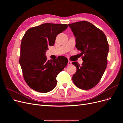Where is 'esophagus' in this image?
Returning <instances> with one entry per match:
<instances>
[{
  "mask_svg": "<svg viewBox=\"0 0 123 123\" xmlns=\"http://www.w3.org/2000/svg\"><path fill=\"white\" fill-rule=\"evenodd\" d=\"M71 63H72V62H71L70 61H68V65H71Z\"/></svg>",
  "mask_w": 123,
  "mask_h": 123,
  "instance_id": "1",
  "label": "esophagus"
}]
</instances>
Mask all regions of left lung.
I'll list each match as a JSON object with an SVG mask.
<instances>
[{
    "label": "left lung",
    "instance_id": "left-lung-1",
    "mask_svg": "<svg viewBox=\"0 0 123 123\" xmlns=\"http://www.w3.org/2000/svg\"><path fill=\"white\" fill-rule=\"evenodd\" d=\"M75 37L77 49L83 56V64H72L76 67L72 77L74 84L83 90H88L97 85L107 65L109 44L104 32L92 24L81 21L68 24Z\"/></svg>",
    "mask_w": 123,
    "mask_h": 123
}]
</instances>
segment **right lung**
I'll return each mask as SVG.
<instances>
[{"label": "right lung", "instance_id": "obj_1", "mask_svg": "<svg viewBox=\"0 0 123 123\" xmlns=\"http://www.w3.org/2000/svg\"><path fill=\"white\" fill-rule=\"evenodd\" d=\"M67 27V24H43L29 29L22 38L19 62L26 83L34 90L47 93L56 86L58 74L68 60L64 56L47 60L46 52Z\"/></svg>", "mask_w": 123, "mask_h": 123}]
</instances>
